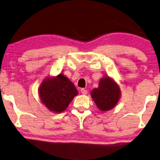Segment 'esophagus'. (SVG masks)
I'll return each instance as SVG.
<instances>
[{
	"instance_id": "esophagus-1",
	"label": "esophagus",
	"mask_w": 160,
	"mask_h": 160,
	"mask_svg": "<svg viewBox=\"0 0 160 160\" xmlns=\"http://www.w3.org/2000/svg\"><path fill=\"white\" fill-rule=\"evenodd\" d=\"M80 91H81V92H82V94H83V95H86V94L88 93V91L85 90L84 88H82V89L80 90Z\"/></svg>"
}]
</instances>
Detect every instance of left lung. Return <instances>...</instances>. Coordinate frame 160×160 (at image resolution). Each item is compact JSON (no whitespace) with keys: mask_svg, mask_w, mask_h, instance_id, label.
I'll list each match as a JSON object with an SVG mask.
<instances>
[{"mask_svg":"<svg viewBox=\"0 0 160 160\" xmlns=\"http://www.w3.org/2000/svg\"><path fill=\"white\" fill-rule=\"evenodd\" d=\"M91 97L99 110L105 112L116 106L121 97V90L112 78L104 75L99 82V86L90 92Z\"/></svg>","mask_w":160,"mask_h":160,"instance_id":"obj_1","label":"left lung"}]
</instances>
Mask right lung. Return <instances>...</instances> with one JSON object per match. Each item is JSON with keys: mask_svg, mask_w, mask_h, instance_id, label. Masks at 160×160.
<instances>
[{"mask_svg": "<svg viewBox=\"0 0 160 160\" xmlns=\"http://www.w3.org/2000/svg\"><path fill=\"white\" fill-rule=\"evenodd\" d=\"M42 103L48 110L55 113L65 110L78 91L75 85L62 73L55 77H48L38 88Z\"/></svg>", "mask_w": 160, "mask_h": 160, "instance_id": "add662e5", "label": "right lung"}]
</instances>
